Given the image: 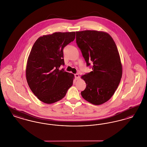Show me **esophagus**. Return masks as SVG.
<instances>
[{
	"label": "esophagus",
	"instance_id": "obj_1",
	"mask_svg": "<svg viewBox=\"0 0 147 147\" xmlns=\"http://www.w3.org/2000/svg\"><path fill=\"white\" fill-rule=\"evenodd\" d=\"M74 76H75V78H76V79H77V80L79 78V76L78 74H76L74 75Z\"/></svg>",
	"mask_w": 147,
	"mask_h": 147
}]
</instances>
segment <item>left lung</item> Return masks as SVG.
I'll return each mask as SVG.
<instances>
[{"mask_svg": "<svg viewBox=\"0 0 147 147\" xmlns=\"http://www.w3.org/2000/svg\"><path fill=\"white\" fill-rule=\"evenodd\" d=\"M76 42L86 65L91 64L92 69L81 77L86 85L81 95L92 104L101 105L112 97L122 78L116 43L109 34L95 30L77 31Z\"/></svg>", "mask_w": 147, "mask_h": 147, "instance_id": "obj_1", "label": "left lung"}]
</instances>
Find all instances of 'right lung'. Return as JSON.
<instances>
[{
	"label": "right lung",
	"instance_id": "right-lung-1",
	"mask_svg": "<svg viewBox=\"0 0 147 147\" xmlns=\"http://www.w3.org/2000/svg\"><path fill=\"white\" fill-rule=\"evenodd\" d=\"M75 37V32L43 35L32 47L26 65V80L31 91L44 103L61 100L73 85L74 74L59 69L64 65V47Z\"/></svg>",
	"mask_w": 147,
	"mask_h": 147
}]
</instances>
